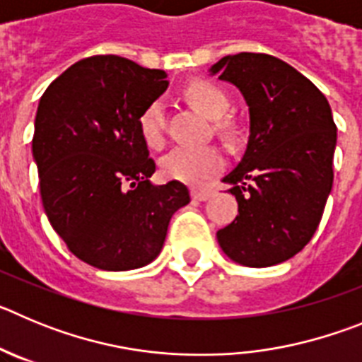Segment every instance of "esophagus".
<instances>
[{
    "label": "esophagus",
    "instance_id": "1",
    "mask_svg": "<svg viewBox=\"0 0 362 362\" xmlns=\"http://www.w3.org/2000/svg\"><path fill=\"white\" fill-rule=\"evenodd\" d=\"M214 196L212 188H203V187H194L192 188V197L197 201H206Z\"/></svg>",
    "mask_w": 362,
    "mask_h": 362
}]
</instances>
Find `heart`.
<instances>
[{
  "mask_svg": "<svg viewBox=\"0 0 362 362\" xmlns=\"http://www.w3.org/2000/svg\"><path fill=\"white\" fill-rule=\"evenodd\" d=\"M185 98L204 116L216 121L219 132H228L230 124L219 119L226 114L230 99L223 88L210 81H194L185 88ZM139 132L150 148H161L166 139V110L161 101L146 105L139 116ZM223 166V156L216 146H179L161 159V172L168 179L185 183H199L209 175L216 174Z\"/></svg>",
  "mask_w": 362,
  "mask_h": 362,
  "instance_id": "obj_1",
  "label": "heart"
}]
</instances>
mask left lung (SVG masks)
Instances as JSON below:
<instances>
[{
	"instance_id": "1",
	"label": "left lung",
	"mask_w": 362,
	"mask_h": 362,
	"mask_svg": "<svg viewBox=\"0 0 362 362\" xmlns=\"http://www.w3.org/2000/svg\"><path fill=\"white\" fill-rule=\"evenodd\" d=\"M250 110L246 152L223 181L239 214L217 232L232 261L263 268L293 257L321 223L334 183L337 127L325 94L270 54L226 56L210 69Z\"/></svg>"
}]
</instances>
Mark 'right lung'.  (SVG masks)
Here are the masks:
<instances>
[{
	"mask_svg": "<svg viewBox=\"0 0 362 362\" xmlns=\"http://www.w3.org/2000/svg\"><path fill=\"white\" fill-rule=\"evenodd\" d=\"M166 86L163 70L108 54L74 63L40 99L32 153L45 214L69 250L99 270L153 261L172 216L190 203L179 181L150 183L156 163L137 124Z\"/></svg>",
	"mask_w": 362,
	"mask_h": 362,
	"instance_id": "1",
	"label": "right lung"
}]
</instances>
